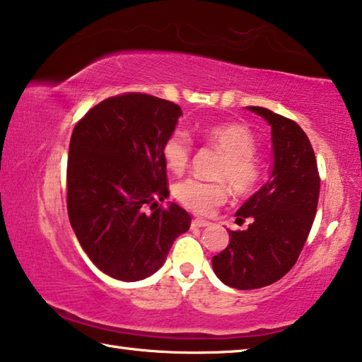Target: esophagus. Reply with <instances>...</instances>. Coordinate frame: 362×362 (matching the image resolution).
Returning a JSON list of instances; mask_svg holds the SVG:
<instances>
[{
	"label": "esophagus",
	"mask_w": 362,
	"mask_h": 362,
	"mask_svg": "<svg viewBox=\"0 0 362 362\" xmlns=\"http://www.w3.org/2000/svg\"><path fill=\"white\" fill-rule=\"evenodd\" d=\"M211 222L209 220H204V218H194L192 222L193 228H204V226H209Z\"/></svg>",
	"instance_id": "34e87169"
}]
</instances>
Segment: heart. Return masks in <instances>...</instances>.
<instances>
[{
	"instance_id": "heart-1",
	"label": "heart",
	"mask_w": 362,
	"mask_h": 362,
	"mask_svg": "<svg viewBox=\"0 0 362 362\" xmlns=\"http://www.w3.org/2000/svg\"><path fill=\"white\" fill-rule=\"evenodd\" d=\"M204 139L222 153L217 177L226 180L238 194H249L259 187L262 168L254 153L257 142L254 134L238 122H222L207 127ZM192 156V140L185 131H174L163 144V159L169 170L180 174L185 170ZM174 196L182 206L194 214L207 216L222 206L228 198L225 182H204L185 179L174 187Z\"/></svg>"
}]
</instances>
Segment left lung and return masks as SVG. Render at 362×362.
<instances>
[{
	"label": "left lung",
	"mask_w": 362,
	"mask_h": 362,
	"mask_svg": "<svg viewBox=\"0 0 362 362\" xmlns=\"http://www.w3.org/2000/svg\"><path fill=\"white\" fill-rule=\"evenodd\" d=\"M272 127L273 169L235 214L236 223L250 218L246 230L233 231L212 268L223 284L240 291L276 283L296 265L315 222L320 174L315 151L297 122L262 107H246Z\"/></svg>",
	"instance_id": "8db88e82"
}]
</instances>
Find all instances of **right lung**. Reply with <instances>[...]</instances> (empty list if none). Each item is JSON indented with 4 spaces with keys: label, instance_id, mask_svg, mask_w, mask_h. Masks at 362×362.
I'll list each match as a JSON object with an SVG mask.
<instances>
[{
    "label": "right lung",
    "instance_id": "right-lung-1",
    "mask_svg": "<svg viewBox=\"0 0 362 362\" xmlns=\"http://www.w3.org/2000/svg\"><path fill=\"white\" fill-rule=\"evenodd\" d=\"M182 110L174 102L129 93L90 108L73 129L66 166V209L90 262L134 283L164 265L192 217L175 203L144 212L169 196L163 144Z\"/></svg>",
    "mask_w": 362,
    "mask_h": 362
}]
</instances>
